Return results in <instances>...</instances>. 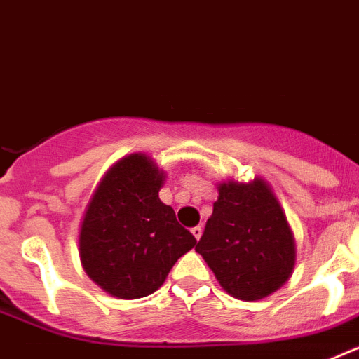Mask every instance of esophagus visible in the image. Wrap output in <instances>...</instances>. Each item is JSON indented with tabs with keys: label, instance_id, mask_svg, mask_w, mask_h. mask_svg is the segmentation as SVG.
<instances>
[{
	"label": "esophagus",
	"instance_id": "34e87169",
	"mask_svg": "<svg viewBox=\"0 0 359 359\" xmlns=\"http://www.w3.org/2000/svg\"><path fill=\"white\" fill-rule=\"evenodd\" d=\"M190 231H192V236H194L196 237V239H201V236H203V228L201 226H199V224H198V226H194V228H192V230H190Z\"/></svg>",
	"mask_w": 359,
	"mask_h": 359
}]
</instances>
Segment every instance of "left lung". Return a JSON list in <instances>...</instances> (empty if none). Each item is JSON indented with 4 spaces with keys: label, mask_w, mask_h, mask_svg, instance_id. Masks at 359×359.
Returning a JSON list of instances; mask_svg holds the SVG:
<instances>
[{
    "label": "left lung",
    "mask_w": 359,
    "mask_h": 359,
    "mask_svg": "<svg viewBox=\"0 0 359 359\" xmlns=\"http://www.w3.org/2000/svg\"><path fill=\"white\" fill-rule=\"evenodd\" d=\"M217 190L196 252L231 297H268L294 268L297 248L286 214L261 177L252 183H219Z\"/></svg>",
    "instance_id": "8db88e82"
}]
</instances>
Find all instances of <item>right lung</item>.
<instances>
[{
	"mask_svg": "<svg viewBox=\"0 0 359 359\" xmlns=\"http://www.w3.org/2000/svg\"><path fill=\"white\" fill-rule=\"evenodd\" d=\"M163 170L142 152L116 161L91 196L79 233L88 277L113 297L154 293L196 239L161 203Z\"/></svg>",
	"mask_w": 359,
	"mask_h": 359,
	"instance_id": "1",
	"label": "right lung"
}]
</instances>
